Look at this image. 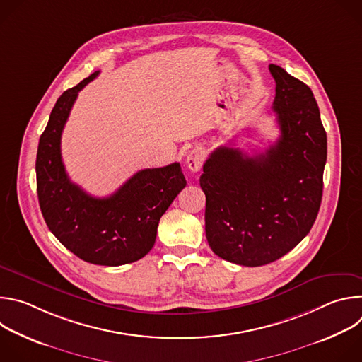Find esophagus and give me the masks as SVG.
Wrapping results in <instances>:
<instances>
[{"mask_svg": "<svg viewBox=\"0 0 362 362\" xmlns=\"http://www.w3.org/2000/svg\"><path fill=\"white\" fill-rule=\"evenodd\" d=\"M204 159H206V150H204V147L196 146V147H193L189 151L187 158H186V165H187V168L192 172H199L202 169V166H203Z\"/></svg>", "mask_w": 362, "mask_h": 362, "instance_id": "esophagus-1", "label": "esophagus"}]
</instances>
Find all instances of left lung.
Listing matches in <instances>:
<instances>
[{
	"instance_id": "obj_1",
	"label": "left lung",
	"mask_w": 362,
	"mask_h": 362,
	"mask_svg": "<svg viewBox=\"0 0 362 362\" xmlns=\"http://www.w3.org/2000/svg\"><path fill=\"white\" fill-rule=\"evenodd\" d=\"M269 71L279 139L255 156L218 147L199 180L209 246L243 267L271 264L293 249L311 230L324 189L327 133L313 90L279 66Z\"/></svg>"
}]
</instances>
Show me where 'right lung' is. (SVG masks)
Instances as JSON below:
<instances>
[{
    "instance_id": "right-lung-1",
    "label": "right lung",
    "mask_w": 362,
    "mask_h": 362,
    "mask_svg": "<svg viewBox=\"0 0 362 362\" xmlns=\"http://www.w3.org/2000/svg\"><path fill=\"white\" fill-rule=\"evenodd\" d=\"M93 73L66 90L51 110L35 160L37 194L48 229L80 259L103 267L136 262L156 240L162 215L186 186L179 163L144 169L107 197H94L73 183L62 160V133L78 91Z\"/></svg>"
}]
</instances>
